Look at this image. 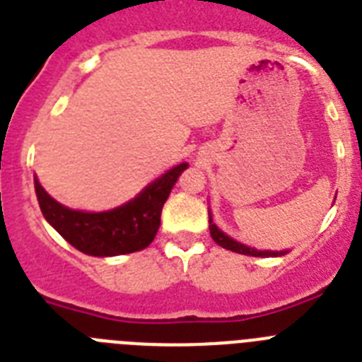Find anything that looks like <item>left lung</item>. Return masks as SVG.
Returning <instances> with one entry per match:
<instances>
[{
    "instance_id": "obj_1",
    "label": "left lung",
    "mask_w": 362,
    "mask_h": 362,
    "mask_svg": "<svg viewBox=\"0 0 362 362\" xmlns=\"http://www.w3.org/2000/svg\"><path fill=\"white\" fill-rule=\"evenodd\" d=\"M209 228H211V236L218 245H221L223 249H228V251H234V252H240V255H245V256H278V255H284L282 251L276 252V251H256L252 247H247L243 243L236 242L233 238H228L227 234H223L212 223V218H209Z\"/></svg>"
}]
</instances>
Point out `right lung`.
<instances>
[{
    "label": "right lung",
    "instance_id": "obj_1",
    "mask_svg": "<svg viewBox=\"0 0 362 362\" xmlns=\"http://www.w3.org/2000/svg\"><path fill=\"white\" fill-rule=\"evenodd\" d=\"M187 166V163L174 166L132 202L107 212L71 211L54 202L38 181H34V188L43 218L75 249L91 256L128 255L153 242L163 205Z\"/></svg>",
    "mask_w": 362,
    "mask_h": 362
}]
</instances>
